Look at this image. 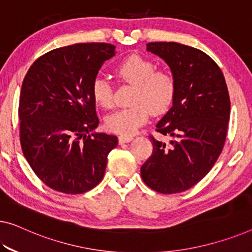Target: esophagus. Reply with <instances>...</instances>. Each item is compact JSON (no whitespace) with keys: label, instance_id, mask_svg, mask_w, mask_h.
I'll return each instance as SVG.
<instances>
[{"label":"esophagus","instance_id":"34e87169","mask_svg":"<svg viewBox=\"0 0 252 252\" xmlns=\"http://www.w3.org/2000/svg\"><path fill=\"white\" fill-rule=\"evenodd\" d=\"M119 139V144H124V143H128L133 139V136H125V135H121L118 137Z\"/></svg>","mask_w":252,"mask_h":252}]
</instances>
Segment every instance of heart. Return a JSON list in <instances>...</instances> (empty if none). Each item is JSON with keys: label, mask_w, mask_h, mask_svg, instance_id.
Here are the masks:
<instances>
[{"label": "heart", "mask_w": 252, "mask_h": 252, "mask_svg": "<svg viewBox=\"0 0 252 252\" xmlns=\"http://www.w3.org/2000/svg\"><path fill=\"white\" fill-rule=\"evenodd\" d=\"M152 61L134 55L123 61L116 68V74L135 89L131 106L108 115L104 119L107 129L130 136L153 115L163 114L171 104L176 92V81L165 69H156ZM92 98L102 108L113 107V87L103 77H95L91 88Z\"/></svg>", "instance_id": "b5f03b06"}]
</instances>
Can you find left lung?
I'll list each match as a JSON object with an SVG mask.
<instances>
[{"label": "left lung", "mask_w": 252, "mask_h": 252, "mask_svg": "<svg viewBox=\"0 0 252 252\" xmlns=\"http://www.w3.org/2000/svg\"><path fill=\"white\" fill-rule=\"evenodd\" d=\"M176 81L170 108L157 124L169 143L151 136L153 152L141 168L144 183L161 193L187 190L210 172L225 143L230 96L224 75L207 54L178 42H149Z\"/></svg>", "instance_id": "obj_1"}]
</instances>
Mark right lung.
<instances>
[{"mask_svg": "<svg viewBox=\"0 0 252 252\" xmlns=\"http://www.w3.org/2000/svg\"><path fill=\"white\" fill-rule=\"evenodd\" d=\"M104 42L53 49L33 62L22 82L19 119L26 160L54 190L83 193L102 180L115 135L96 133L91 88L116 55Z\"/></svg>", "mask_w": 252, "mask_h": 252, "instance_id": "obj_1", "label": "right lung"}]
</instances>
